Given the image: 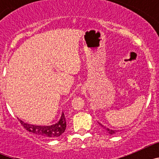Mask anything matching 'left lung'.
<instances>
[{
	"mask_svg": "<svg viewBox=\"0 0 159 159\" xmlns=\"http://www.w3.org/2000/svg\"><path fill=\"white\" fill-rule=\"evenodd\" d=\"M99 124L101 125V126H102V127H103V128L105 129V130H107V131L108 132V133H109V134H116V132H117V130H111V129H109V128H107V127H104V126H102V124H101V123H99Z\"/></svg>",
	"mask_w": 159,
	"mask_h": 159,
	"instance_id": "obj_1",
	"label": "left lung"
}]
</instances>
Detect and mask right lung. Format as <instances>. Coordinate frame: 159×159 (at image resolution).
Segmentation results:
<instances>
[{"label": "right lung", "instance_id": "obj_1", "mask_svg": "<svg viewBox=\"0 0 159 159\" xmlns=\"http://www.w3.org/2000/svg\"><path fill=\"white\" fill-rule=\"evenodd\" d=\"M19 121L28 131L32 132L33 134H36L41 137L48 138V139L59 137L64 133L66 129V119L64 113H62V116L58 123L51 125V126H36V125L24 123L21 120H19Z\"/></svg>", "mask_w": 159, "mask_h": 159}]
</instances>
